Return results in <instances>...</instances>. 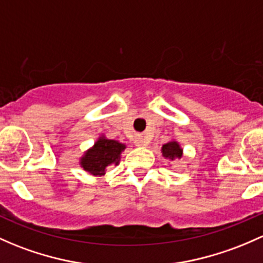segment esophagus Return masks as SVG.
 Here are the masks:
<instances>
[{"mask_svg":"<svg viewBox=\"0 0 263 263\" xmlns=\"http://www.w3.org/2000/svg\"><path fill=\"white\" fill-rule=\"evenodd\" d=\"M135 145L139 146V147H143V146L147 145V141L143 136H137L136 139H135Z\"/></svg>","mask_w":263,"mask_h":263,"instance_id":"34e87169","label":"esophagus"}]
</instances>
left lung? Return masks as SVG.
I'll return each instance as SVG.
<instances>
[{
  "label": "left lung",
  "mask_w": 263,
  "mask_h": 263,
  "mask_svg": "<svg viewBox=\"0 0 263 263\" xmlns=\"http://www.w3.org/2000/svg\"><path fill=\"white\" fill-rule=\"evenodd\" d=\"M161 154L165 159L167 160H175V159H181L182 157V148L179 145L178 141L173 140L170 142L165 143L161 147Z\"/></svg>",
  "instance_id": "left-lung-1"
}]
</instances>
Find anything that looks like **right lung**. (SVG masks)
Masks as SVG:
<instances>
[{
    "label": "right lung",
    "mask_w": 263,
    "mask_h": 263,
    "mask_svg": "<svg viewBox=\"0 0 263 263\" xmlns=\"http://www.w3.org/2000/svg\"><path fill=\"white\" fill-rule=\"evenodd\" d=\"M126 148L124 143L116 140L107 139L102 135L96 141L95 145L85 151L81 157L79 165L83 170L88 171L92 175H104L107 167L110 165H118L121 160V154Z\"/></svg>",
    "instance_id": "obj_1"
}]
</instances>
